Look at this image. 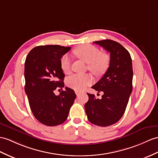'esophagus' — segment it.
<instances>
[{
    "mask_svg": "<svg viewBox=\"0 0 158 158\" xmlns=\"http://www.w3.org/2000/svg\"><path fill=\"white\" fill-rule=\"evenodd\" d=\"M75 92H76V94L77 96H79V94H80V92L79 91H77V90H76V91H75Z\"/></svg>",
    "mask_w": 158,
    "mask_h": 158,
    "instance_id": "esophagus-1",
    "label": "esophagus"
}]
</instances>
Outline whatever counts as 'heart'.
Returning <instances> with one entry per match:
<instances>
[{
  "label": "heart",
  "mask_w": 158,
  "mask_h": 158,
  "mask_svg": "<svg viewBox=\"0 0 158 158\" xmlns=\"http://www.w3.org/2000/svg\"><path fill=\"white\" fill-rule=\"evenodd\" d=\"M74 55L88 64V70L96 76H102L106 72L110 64V57L105 52H101L94 45L85 44L74 50ZM61 68L64 74L71 72V60L68 56H64L61 60ZM93 77L90 74H75L68 78L67 84L77 91H82L91 85Z\"/></svg>",
  "instance_id": "b5f03b06"
}]
</instances>
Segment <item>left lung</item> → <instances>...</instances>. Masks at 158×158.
<instances>
[{
  "instance_id": "obj_1",
  "label": "left lung",
  "mask_w": 158,
  "mask_h": 158,
  "mask_svg": "<svg viewBox=\"0 0 158 158\" xmlns=\"http://www.w3.org/2000/svg\"><path fill=\"white\" fill-rule=\"evenodd\" d=\"M110 52L109 67L99 81L92 88L103 92L101 98L87 93L85 110L92 124L107 127L116 123L123 115L132 92L133 68L130 53L117 41L105 40L94 41Z\"/></svg>"
}]
</instances>
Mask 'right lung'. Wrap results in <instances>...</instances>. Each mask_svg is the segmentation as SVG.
<instances>
[{
	"instance_id": "right-lung-1",
	"label": "right lung",
	"mask_w": 158,
	"mask_h": 158,
	"mask_svg": "<svg viewBox=\"0 0 158 158\" xmlns=\"http://www.w3.org/2000/svg\"><path fill=\"white\" fill-rule=\"evenodd\" d=\"M70 49L58 45L37 46L26 57L25 91L34 117L45 125L63 123L76 97L68 87L60 95L54 94L56 88L64 86L61 59Z\"/></svg>"
}]
</instances>
